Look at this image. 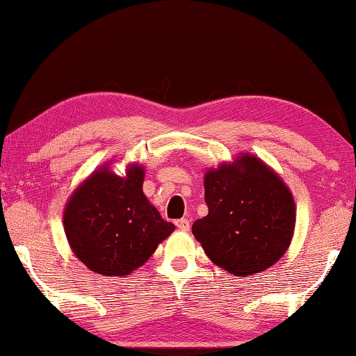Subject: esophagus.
I'll return each instance as SVG.
<instances>
[{
    "instance_id": "34e87169",
    "label": "esophagus",
    "mask_w": 356,
    "mask_h": 356,
    "mask_svg": "<svg viewBox=\"0 0 356 356\" xmlns=\"http://www.w3.org/2000/svg\"><path fill=\"white\" fill-rule=\"evenodd\" d=\"M176 226L180 229V231H188V229H190V220H186V218L176 220Z\"/></svg>"
}]
</instances>
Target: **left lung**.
Wrapping results in <instances>:
<instances>
[{
	"mask_svg": "<svg viewBox=\"0 0 356 356\" xmlns=\"http://www.w3.org/2000/svg\"><path fill=\"white\" fill-rule=\"evenodd\" d=\"M207 216L193 236L210 261L236 276L254 275L280 261L295 227L293 197L270 168L245 154L204 177Z\"/></svg>",
	"mask_w": 356,
	"mask_h": 356,
	"instance_id": "obj_1",
	"label": "left lung"
}]
</instances>
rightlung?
I'll list each match as a JSON object with an SVG mask.
<instances>
[{
	"instance_id": "right-lung-1",
	"label": "right lung",
	"mask_w": 356,
	"mask_h": 356,
	"mask_svg": "<svg viewBox=\"0 0 356 356\" xmlns=\"http://www.w3.org/2000/svg\"><path fill=\"white\" fill-rule=\"evenodd\" d=\"M144 170L134 165L119 177L100 168L72 195L64 229L75 256L95 273L122 276L152 256L174 231L143 193Z\"/></svg>"
}]
</instances>
